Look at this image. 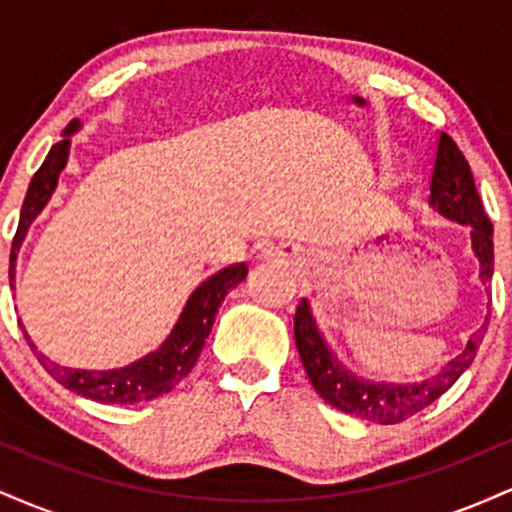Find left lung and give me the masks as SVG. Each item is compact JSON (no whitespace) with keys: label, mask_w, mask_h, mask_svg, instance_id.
Masks as SVG:
<instances>
[{"label":"left lung","mask_w":512,"mask_h":512,"mask_svg":"<svg viewBox=\"0 0 512 512\" xmlns=\"http://www.w3.org/2000/svg\"><path fill=\"white\" fill-rule=\"evenodd\" d=\"M431 207L438 209L445 219L464 223L472 228V248L479 257L481 281H491L493 276V226L486 216L477 187H474L472 170L467 158L457 149L445 132H440L436 146V163L431 175ZM484 330L474 332L460 356L448 361L440 373L419 383H373L358 375L349 373L334 351L327 346L322 332L317 330V322L310 310V303H298L296 317H293V337H296L298 354H301L303 368L308 373L315 392L327 404L337 407L346 414H354L358 419L375 421V424H399L409 416L419 414L428 404L448 392L457 378L469 368V363L477 356V349L484 339Z\"/></svg>","instance_id":"8db88e82"}]
</instances>
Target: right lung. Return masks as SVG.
Returning a JSON list of instances; mask_svg holds the SVG:
<instances>
[{
	"mask_svg": "<svg viewBox=\"0 0 512 512\" xmlns=\"http://www.w3.org/2000/svg\"><path fill=\"white\" fill-rule=\"evenodd\" d=\"M81 127L79 120L69 122V127L64 129L62 142H57L50 149V154L45 156L43 166L38 168V173L33 175L31 185H28L26 199H23L21 207V219L19 228H16L14 243H11V260H9V279L14 281V267L16 257H19L21 243L26 238L28 228L35 216L43 211L45 204L50 202L52 192L57 187V178H60L62 168L67 166L69 158V142H72V134ZM248 276V264H231V267L221 269L214 276H209L204 284H199L192 291L190 301L185 303L182 313L175 322L173 332L168 334V339L158 346L156 351H151L149 356L139 358V361L129 363L125 368H113V370H79V368H67L60 363H52L48 356L40 354L35 349V344L28 339L31 349L38 356V361L43 363V368L48 370L52 378L57 380L62 387L76 392V395L93 399V402L101 404H137V402H149L166 392L173 390L175 385L195 368L199 354H202V346L207 342L211 327H214L216 313H219V305L226 293L238 286L240 281Z\"/></svg>",
	"mask_w": 512,
	"mask_h": 512,
	"instance_id": "right-lung-1",
	"label": "right lung"
}]
</instances>
